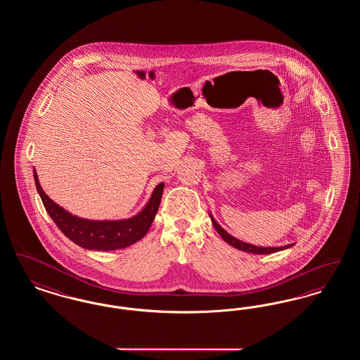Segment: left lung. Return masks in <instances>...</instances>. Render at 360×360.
<instances>
[{
    "label": "left lung",
    "mask_w": 360,
    "mask_h": 360,
    "mask_svg": "<svg viewBox=\"0 0 360 360\" xmlns=\"http://www.w3.org/2000/svg\"><path fill=\"white\" fill-rule=\"evenodd\" d=\"M210 219H212V223L214 225L216 231L219 232V235L223 238L224 241H226L229 245L241 250V251H245V252H251V254H259V255H266V254H273V252H278V251H282V250H286L294 244H289V245H283V247H257V245H252V244H248V243H244L241 240L236 239L233 236H231L224 228H221L219 223L213 219V216L209 213Z\"/></svg>",
    "instance_id": "left-lung-1"
}]
</instances>
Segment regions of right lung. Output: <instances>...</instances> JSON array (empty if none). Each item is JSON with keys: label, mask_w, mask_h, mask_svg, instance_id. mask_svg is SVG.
Here are the masks:
<instances>
[{"label": "right lung", "mask_w": 360, "mask_h": 360, "mask_svg": "<svg viewBox=\"0 0 360 360\" xmlns=\"http://www.w3.org/2000/svg\"><path fill=\"white\" fill-rule=\"evenodd\" d=\"M34 178L43 205L50 214L52 221L56 224L63 235L82 248L97 251L121 250L143 239L154 221L165 188V184H159L155 188L147 205L131 219L115 221H94L72 216L62 206L55 204L40 186L36 170H34Z\"/></svg>", "instance_id": "right-lung-1"}]
</instances>
